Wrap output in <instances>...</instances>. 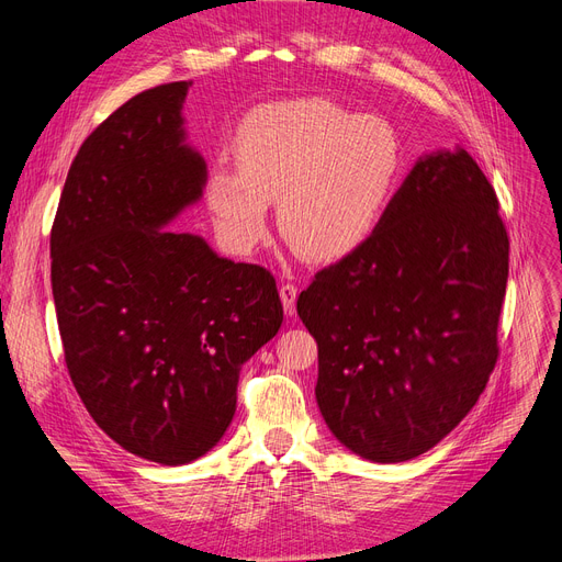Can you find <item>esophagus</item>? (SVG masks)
I'll return each instance as SVG.
<instances>
[{
    "mask_svg": "<svg viewBox=\"0 0 562 562\" xmlns=\"http://www.w3.org/2000/svg\"><path fill=\"white\" fill-rule=\"evenodd\" d=\"M279 295H281V302H283V312L288 316L295 314V300H297V285L293 283H283L279 288Z\"/></svg>",
    "mask_w": 562,
    "mask_h": 562,
    "instance_id": "34e87169",
    "label": "esophagus"
}]
</instances>
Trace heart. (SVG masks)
Instances as JSON below:
<instances>
[{
	"label": "heart",
	"instance_id": "1",
	"mask_svg": "<svg viewBox=\"0 0 562 562\" xmlns=\"http://www.w3.org/2000/svg\"><path fill=\"white\" fill-rule=\"evenodd\" d=\"M234 168L206 180L217 239L236 255L258 248L277 199L279 227L300 255L337 260L384 220L405 155L386 119L353 114L323 98L250 110L232 140Z\"/></svg>",
	"mask_w": 562,
	"mask_h": 562
}]
</instances>
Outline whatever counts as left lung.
<instances>
[{
  "label": "left lung",
  "mask_w": 562,
  "mask_h": 562,
  "mask_svg": "<svg viewBox=\"0 0 562 562\" xmlns=\"http://www.w3.org/2000/svg\"><path fill=\"white\" fill-rule=\"evenodd\" d=\"M508 279L499 201L467 149L424 155L366 244L297 297L333 436L396 464L443 440L495 370Z\"/></svg>",
  "instance_id": "left-lung-1"
}]
</instances>
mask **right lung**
<instances>
[{
	"label": "right lung",
	"instance_id": "1",
	"mask_svg": "<svg viewBox=\"0 0 562 562\" xmlns=\"http://www.w3.org/2000/svg\"><path fill=\"white\" fill-rule=\"evenodd\" d=\"M190 87L133 95L83 140L50 227V288L77 394L114 443L166 467L217 446L241 366L283 321L265 267L164 232L206 184V161L184 143Z\"/></svg>",
	"mask_w": 562,
	"mask_h": 562
}]
</instances>
